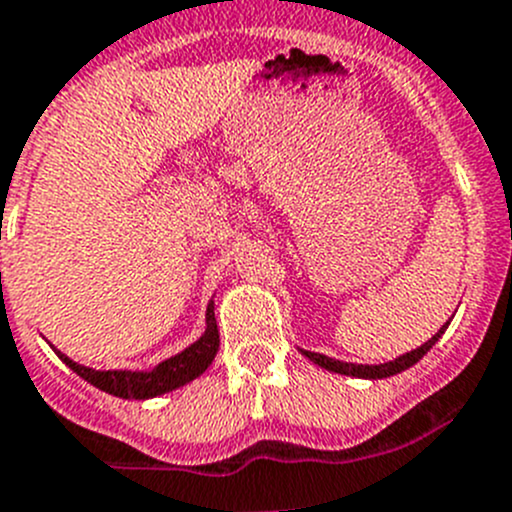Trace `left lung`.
<instances>
[{
    "mask_svg": "<svg viewBox=\"0 0 512 512\" xmlns=\"http://www.w3.org/2000/svg\"><path fill=\"white\" fill-rule=\"evenodd\" d=\"M450 324V321H447ZM447 324L440 326V332L435 334L432 339H427L422 347L412 349V352H405L402 357L392 359V362H384V364H352V362H342V359H332L326 357V354H316V352H301L306 359H311L314 364H319L321 369H326V372H334V374H347V377H359V379H387V377H394V374L405 372V369H410L412 364L420 362L422 357H425L427 352H430L432 347H435L437 339L445 334Z\"/></svg>",
    "mask_w": 512,
    "mask_h": 512,
    "instance_id": "1",
    "label": "left lung"
}]
</instances>
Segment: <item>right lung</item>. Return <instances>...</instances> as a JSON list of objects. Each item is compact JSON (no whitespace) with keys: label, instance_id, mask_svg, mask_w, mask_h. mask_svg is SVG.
Wrapping results in <instances>:
<instances>
[{"label":"right lung","instance_id":"right-lung-1","mask_svg":"<svg viewBox=\"0 0 512 512\" xmlns=\"http://www.w3.org/2000/svg\"><path fill=\"white\" fill-rule=\"evenodd\" d=\"M213 299L208 301L206 309V332L186 347L183 352H178L175 357L165 359V362L155 364L153 369H92L85 364H77L75 359H70L67 354H62L60 349H55L57 357L67 364L75 374H80L85 382H90L92 387L102 389V392L113 394V397L123 399H153L160 397L165 392H173V389L183 387V384L193 382L196 377H201L211 362L218 354V324H216V309H213Z\"/></svg>","mask_w":512,"mask_h":512}]
</instances>
